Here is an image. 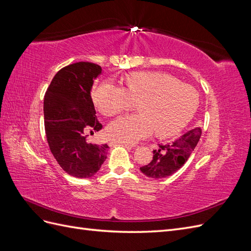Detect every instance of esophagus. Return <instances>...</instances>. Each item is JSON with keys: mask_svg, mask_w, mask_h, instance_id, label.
<instances>
[{"mask_svg": "<svg viewBox=\"0 0 251 251\" xmlns=\"http://www.w3.org/2000/svg\"><path fill=\"white\" fill-rule=\"evenodd\" d=\"M114 144H123V146H126V148H135V146H133V144H128V143H126V142H123V141H118V140H112L110 142V146H114Z\"/></svg>", "mask_w": 251, "mask_h": 251, "instance_id": "34e87169", "label": "esophagus"}]
</instances>
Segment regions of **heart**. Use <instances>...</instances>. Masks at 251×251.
<instances>
[{
  "instance_id": "b5f03b06",
  "label": "heart",
  "mask_w": 251,
  "mask_h": 251,
  "mask_svg": "<svg viewBox=\"0 0 251 251\" xmlns=\"http://www.w3.org/2000/svg\"><path fill=\"white\" fill-rule=\"evenodd\" d=\"M93 98L103 115L114 116L139 102L140 114L118 117L108 126L114 140L135 143L156 130L161 137H171L182 131L199 105L197 90L169 74L155 71L127 75L126 88L104 81L94 91Z\"/></svg>"
}]
</instances>
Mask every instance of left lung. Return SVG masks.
Instances as JSON below:
<instances>
[{
  "label": "left lung",
  "instance_id": "left-lung-1",
  "mask_svg": "<svg viewBox=\"0 0 251 251\" xmlns=\"http://www.w3.org/2000/svg\"><path fill=\"white\" fill-rule=\"evenodd\" d=\"M202 131L195 127L186 132L181 137L166 144H159V148L153 151L151 161L141 166L140 171L147 177L159 179L171 176L181 169L198 144Z\"/></svg>",
  "mask_w": 251,
  "mask_h": 251
}]
</instances>
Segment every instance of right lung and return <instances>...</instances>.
Returning <instances> with one entry per match:
<instances>
[{
    "mask_svg": "<svg viewBox=\"0 0 251 251\" xmlns=\"http://www.w3.org/2000/svg\"><path fill=\"white\" fill-rule=\"evenodd\" d=\"M101 67L79 62L60 69L44 97L45 131L55 160L67 174L90 178L107 159L108 144L87 141V133L102 128L96 118L91 90Z\"/></svg>",
    "mask_w": 251,
    "mask_h": 251,
    "instance_id": "1",
    "label": "right lung"
}]
</instances>
